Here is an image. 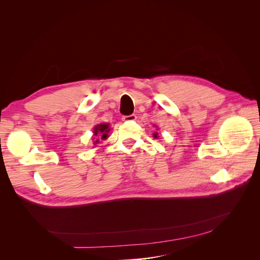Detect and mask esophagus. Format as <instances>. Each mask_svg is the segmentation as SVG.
I'll return each instance as SVG.
<instances>
[{
	"label": "esophagus",
	"mask_w": 260,
	"mask_h": 260,
	"mask_svg": "<svg viewBox=\"0 0 260 260\" xmlns=\"http://www.w3.org/2000/svg\"><path fill=\"white\" fill-rule=\"evenodd\" d=\"M137 119V116L135 114L129 115V116H123L122 117V120L123 121H135Z\"/></svg>",
	"instance_id": "34e87169"
}]
</instances>
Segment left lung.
Instances as JSON below:
<instances>
[{
  "instance_id": "left-lung-1",
  "label": "left lung",
  "mask_w": 260,
  "mask_h": 260,
  "mask_svg": "<svg viewBox=\"0 0 260 260\" xmlns=\"http://www.w3.org/2000/svg\"><path fill=\"white\" fill-rule=\"evenodd\" d=\"M153 136H154V138H158V133H157V132H155Z\"/></svg>"
}]
</instances>
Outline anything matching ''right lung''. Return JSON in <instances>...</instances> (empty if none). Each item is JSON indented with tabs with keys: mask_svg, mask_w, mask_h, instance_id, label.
I'll use <instances>...</instances> for the list:
<instances>
[{
	"mask_svg": "<svg viewBox=\"0 0 260 260\" xmlns=\"http://www.w3.org/2000/svg\"><path fill=\"white\" fill-rule=\"evenodd\" d=\"M109 131H111V128H109L108 123H100V124L95 125V127H94V131H93L94 137H95V138H93V140H94L93 144L94 145L98 144L100 142V139L105 140L108 137L107 133Z\"/></svg>",
	"mask_w": 260,
	"mask_h": 260,
	"instance_id": "1",
	"label": "right lung"
}]
</instances>
